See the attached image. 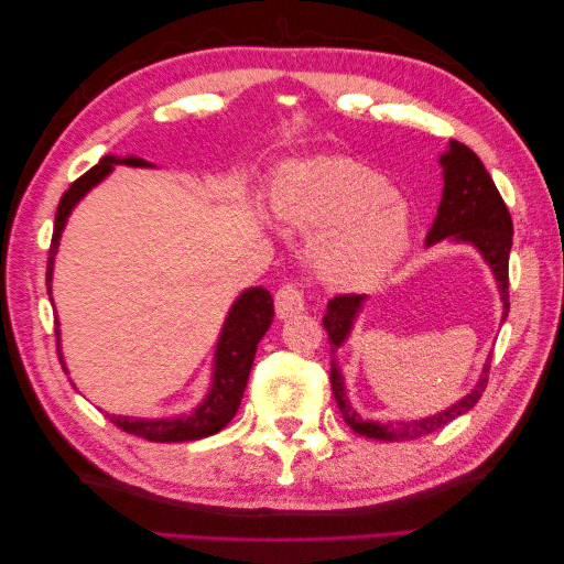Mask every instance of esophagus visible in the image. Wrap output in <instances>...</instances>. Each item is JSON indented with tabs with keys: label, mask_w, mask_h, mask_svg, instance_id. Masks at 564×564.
I'll return each mask as SVG.
<instances>
[{
	"label": "esophagus",
	"mask_w": 564,
	"mask_h": 564,
	"mask_svg": "<svg viewBox=\"0 0 564 564\" xmlns=\"http://www.w3.org/2000/svg\"><path fill=\"white\" fill-rule=\"evenodd\" d=\"M303 310H305V297L295 283L283 285V289H279V293H275V315H279V319H291L295 315H301Z\"/></svg>",
	"instance_id": "1"
}]
</instances>
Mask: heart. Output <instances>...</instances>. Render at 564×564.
Masks as SVG:
<instances>
[{
    "instance_id": "1",
    "label": "heart",
    "mask_w": 564,
    "mask_h": 564,
    "mask_svg": "<svg viewBox=\"0 0 564 564\" xmlns=\"http://www.w3.org/2000/svg\"><path fill=\"white\" fill-rule=\"evenodd\" d=\"M281 220L317 232L313 261L332 289H370L400 267L414 245L416 218L392 182L349 158L293 164L273 191Z\"/></svg>"
}]
</instances>
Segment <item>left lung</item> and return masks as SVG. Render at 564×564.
Returning <instances> with one entry per match:
<instances>
[{
    "mask_svg": "<svg viewBox=\"0 0 564 564\" xmlns=\"http://www.w3.org/2000/svg\"><path fill=\"white\" fill-rule=\"evenodd\" d=\"M438 164L443 170V194L434 225H431L424 245L434 247L438 242H453L473 247L495 275L497 291L501 297V322H505L509 315V251L513 237L511 215L505 206V200L499 196L492 176L485 170L482 160L477 158L470 148L463 145V142L451 140L446 150L441 152ZM366 303L368 295H337L334 301H329L327 315L322 317V325H325L329 334L334 356L329 376L332 392L334 398H337L344 422L349 424L356 434H361L366 438L412 441L419 436L434 434V431L443 429L448 422H453V419L470 412L487 388V373L492 356H487L475 388L438 414L422 419H402V422H376V419H364L354 410L349 394H346L341 368L337 364V351L349 341L356 319L364 313Z\"/></svg>",
    "mask_w": 564,
    "mask_h": 564,
    "instance_id": "8db88e82",
    "label": "left lung"
}]
</instances>
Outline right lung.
<instances>
[{"mask_svg":"<svg viewBox=\"0 0 564 564\" xmlns=\"http://www.w3.org/2000/svg\"><path fill=\"white\" fill-rule=\"evenodd\" d=\"M116 164L126 166H142V170H150L154 166L152 162L138 158V154H126V158H118V154H106L97 166L79 176L75 184H72L65 196L59 198V206L55 213V227H53V242H51V257H47V295H53V269H55V254L59 247V239H63V230L67 225V218L72 210L77 208V203L89 194L94 186H99L106 176H109ZM273 322V297L267 289H247L237 295V301L230 305V313H227L218 344H215L213 354V373H210V388L194 410L176 414V416H158V419H145V416H123V414H109L116 426H121L128 434L142 436L154 443H182V441H198L218 434L220 429L232 422V416L239 410V402H242V394L249 380L251 364H254L257 344L261 341L263 334L271 327ZM55 334H57V354L59 364H63L65 373V358L63 349H59V322L55 319Z\"/></svg>","mask_w":564,"mask_h":564,"instance_id":"obj_1","label":"right lung"}]
</instances>
